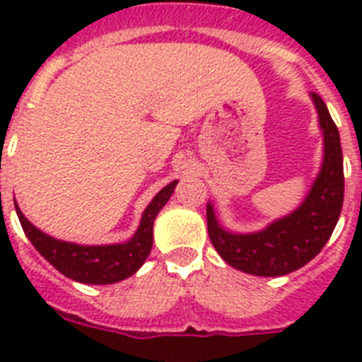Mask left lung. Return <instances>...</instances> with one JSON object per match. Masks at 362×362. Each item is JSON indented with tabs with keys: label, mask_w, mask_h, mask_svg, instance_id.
<instances>
[{
	"label": "left lung",
	"mask_w": 362,
	"mask_h": 362,
	"mask_svg": "<svg viewBox=\"0 0 362 362\" xmlns=\"http://www.w3.org/2000/svg\"><path fill=\"white\" fill-rule=\"evenodd\" d=\"M323 133V161L314 184L297 209L261 231L233 233L221 226L214 204H206L210 240L226 263L253 276H286L321 252L331 238L344 203L340 133L323 99L310 93Z\"/></svg>",
	"instance_id": "1"
}]
</instances>
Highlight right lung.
Segmentation results:
<instances>
[{
	"mask_svg": "<svg viewBox=\"0 0 362 362\" xmlns=\"http://www.w3.org/2000/svg\"><path fill=\"white\" fill-rule=\"evenodd\" d=\"M176 184H178V180L167 184L150 201V204L142 212L141 223L136 227L135 235L129 240L120 242V244L88 246V244L58 240V238L42 233L41 229H37L22 214V210L18 209L16 203H14V209H16L25 237L30 238L37 252L41 253L54 269L59 270L62 274L71 278V280L81 281V284L107 286V284H116V281H122L133 276L146 261L153 244L156 216L167 204V201L175 192Z\"/></svg>",
	"mask_w": 362,
	"mask_h": 362,
	"instance_id": "obj_1",
	"label": "right lung"
}]
</instances>
